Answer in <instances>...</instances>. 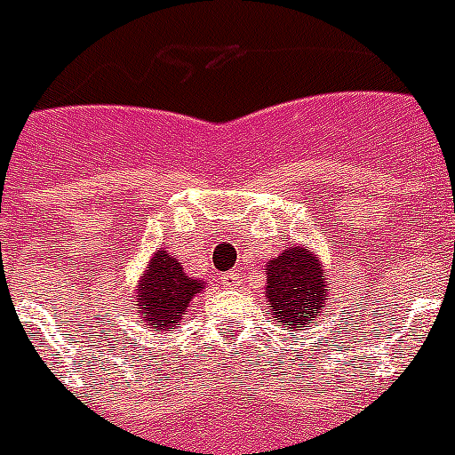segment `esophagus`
Masks as SVG:
<instances>
[{"instance_id": "1", "label": "esophagus", "mask_w": 455, "mask_h": 455, "mask_svg": "<svg viewBox=\"0 0 455 455\" xmlns=\"http://www.w3.org/2000/svg\"><path fill=\"white\" fill-rule=\"evenodd\" d=\"M221 285L228 287V290H235V287L240 285V273H235V271L227 273V275L221 278Z\"/></svg>"}]
</instances>
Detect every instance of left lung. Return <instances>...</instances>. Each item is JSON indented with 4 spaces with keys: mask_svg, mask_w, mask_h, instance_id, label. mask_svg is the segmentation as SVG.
<instances>
[{
    "mask_svg": "<svg viewBox=\"0 0 455 455\" xmlns=\"http://www.w3.org/2000/svg\"><path fill=\"white\" fill-rule=\"evenodd\" d=\"M266 301L275 324H287L291 331L308 327L324 315L327 306V271L311 247L291 245L266 261Z\"/></svg>",
    "mask_w": 455,
    "mask_h": 455,
    "instance_id": "1",
    "label": "left lung"
}]
</instances>
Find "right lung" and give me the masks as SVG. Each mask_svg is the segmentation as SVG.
<instances>
[{
  "label": "right lung",
  "instance_id": "add662e5",
  "mask_svg": "<svg viewBox=\"0 0 455 455\" xmlns=\"http://www.w3.org/2000/svg\"><path fill=\"white\" fill-rule=\"evenodd\" d=\"M205 280L189 278L182 264L158 247L140 273L135 290V308L151 331L172 334L189 311L191 299L205 290Z\"/></svg>",
  "mask_w": 455,
  "mask_h": 455
}]
</instances>
